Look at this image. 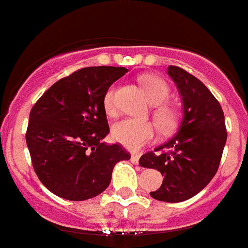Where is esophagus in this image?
I'll use <instances>...</instances> for the list:
<instances>
[{
  "mask_svg": "<svg viewBox=\"0 0 248 248\" xmlns=\"http://www.w3.org/2000/svg\"><path fill=\"white\" fill-rule=\"evenodd\" d=\"M139 155L138 154H133L131 155V157H130V160H131V163H134V164H138L139 163Z\"/></svg>",
  "mask_w": 248,
  "mask_h": 248,
  "instance_id": "34e87169",
  "label": "esophagus"
}]
</instances>
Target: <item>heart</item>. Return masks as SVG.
Masks as SVG:
<instances>
[{
	"instance_id": "heart-1",
	"label": "heart",
	"mask_w": 248,
	"mask_h": 248,
	"mask_svg": "<svg viewBox=\"0 0 248 248\" xmlns=\"http://www.w3.org/2000/svg\"><path fill=\"white\" fill-rule=\"evenodd\" d=\"M144 88L149 99L153 104L159 105L165 103L170 97V88L168 83L161 78L154 76H144L141 78ZM104 110L108 115L117 114V104H115V87H110L107 91L103 100ZM156 119L160 126L165 130L171 129L176 123V113L170 108H161L156 111ZM111 134L115 141L125 146L129 150H139L141 146L150 143L156 135V126L154 123L148 120L133 119L126 118L118 122L113 126Z\"/></svg>"
}]
</instances>
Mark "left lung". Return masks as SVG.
<instances>
[{
  "mask_svg": "<svg viewBox=\"0 0 248 248\" xmlns=\"http://www.w3.org/2000/svg\"><path fill=\"white\" fill-rule=\"evenodd\" d=\"M169 76L183 97L184 117L176 134L155 151L141 155L143 168L156 169L164 176L151 198L181 202L201 191L217 172L227 139L222 108L211 92L196 77L176 65Z\"/></svg>",
  "mask_w": 248,
  "mask_h": 248,
  "instance_id": "1",
  "label": "left lung"
}]
</instances>
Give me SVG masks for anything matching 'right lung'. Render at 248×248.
I'll return each mask as SVG.
<instances>
[{
	"label": "right lung",
	"mask_w": 248,
	"mask_h": 248,
	"mask_svg": "<svg viewBox=\"0 0 248 248\" xmlns=\"http://www.w3.org/2000/svg\"><path fill=\"white\" fill-rule=\"evenodd\" d=\"M128 72L124 67H87L54 83L32 107L26 143L34 172L54 195L83 201L102 194L111 172L130 154L102 143L109 133L104 95Z\"/></svg>",
	"instance_id": "add662e5"
}]
</instances>
